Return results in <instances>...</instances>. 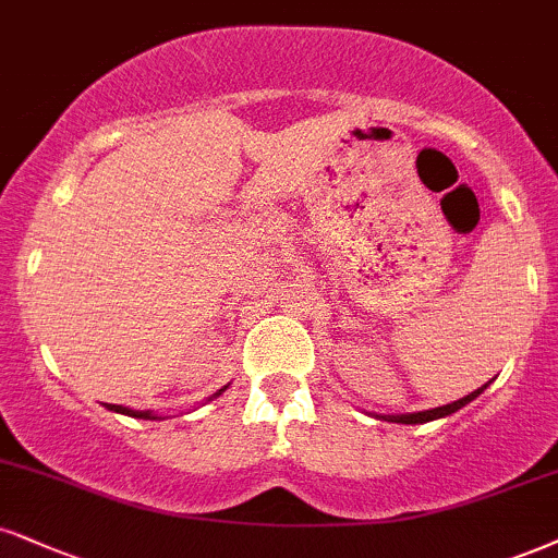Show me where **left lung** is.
I'll list each match as a JSON object with an SVG mask.
<instances>
[{
  "label": "left lung",
  "instance_id": "left-lung-1",
  "mask_svg": "<svg viewBox=\"0 0 558 558\" xmlns=\"http://www.w3.org/2000/svg\"><path fill=\"white\" fill-rule=\"evenodd\" d=\"M489 385V383H486ZM484 385V388H486ZM484 388H478V390H473L471 396H463L460 398V401H452V403H447V405H437V409H432V411H418V414H401V416H388V422H398V424H424V422H435V418H442V416H450V414H456L458 409H463L465 403H471L473 398L476 396H481V390Z\"/></svg>",
  "mask_w": 558,
  "mask_h": 558
}]
</instances>
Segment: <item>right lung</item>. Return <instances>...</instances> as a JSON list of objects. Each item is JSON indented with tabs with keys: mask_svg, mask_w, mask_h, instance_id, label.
<instances>
[{
	"mask_svg": "<svg viewBox=\"0 0 558 558\" xmlns=\"http://www.w3.org/2000/svg\"><path fill=\"white\" fill-rule=\"evenodd\" d=\"M225 390V388H222ZM222 390H219V393H222ZM219 393H215V396H219ZM108 409L111 411H119V414H126V416H136V418H157V416H153L149 414V411H132V409H126V405H116V403H106Z\"/></svg>",
	"mask_w": 558,
	"mask_h": 558,
	"instance_id": "add662e5",
	"label": "right lung"
}]
</instances>
